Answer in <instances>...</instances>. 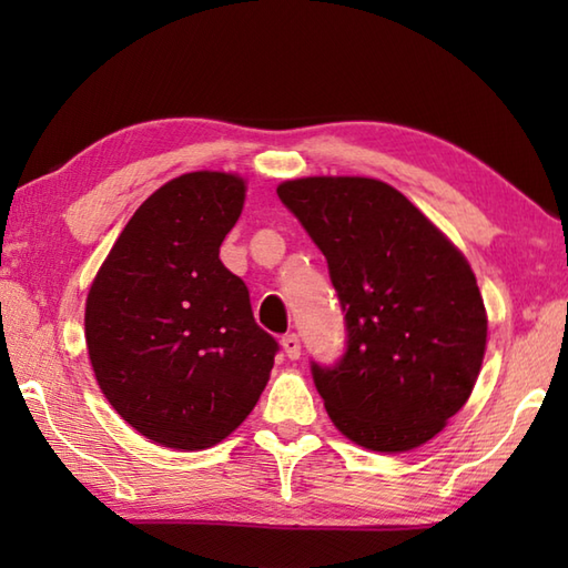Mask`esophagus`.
<instances>
[{"label": "esophagus", "mask_w": 568, "mask_h": 568, "mask_svg": "<svg viewBox=\"0 0 568 568\" xmlns=\"http://www.w3.org/2000/svg\"><path fill=\"white\" fill-rule=\"evenodd\" d=\"M281 344H283V352H285V356L287 358H300V352H303V346H300V336L297 334H285L283 339H281Z\"/></svg>", "instance_id": "34e87169"}]
</instances>
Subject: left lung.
I'll return each mask as SVG.
<instances>
[{"label":"left lung","instance_id":"left-lung-1","mask_svg":"<svg viewBox=\"0 0 568 568\" xmlns=\"http://www.w3.org/2000/svg\"><path fill=\"white\" fill-rule=\"evenodd\" d=\"M277 197L324 253L342 303L344 356L312 361L336 429L371 452L429 442L466 405L486 354V307L464 253L381 180H285Z\"/></svg>","mask_w":568,"mask_h":568}]
</instances>
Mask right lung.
I'll list each match as a JSON object with an SVG mask.
<instances>
[{"instance_id": "add662e5", "label": "right lung", "mask_w": 568, "mask_h": 568, "mask_svg": "<svg viewBox=\"0 0 568 568\" xmlns=\"http://www.w3.org/2000/svg\"><path fill=\"white\" fill-rule=\"evenodd\" d=\"M244 178L185 173L131 216L92 281L84 339L106 400L143 437L197 452L226 439L268 383L277 342L220 246Z\"/></svg>"}]
</instances>
